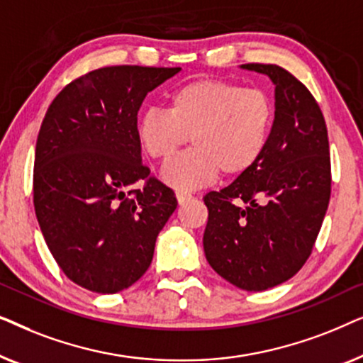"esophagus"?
<instances>
[{
  "label": "esophagus",
  "instance_id": "esophagus-1",
  "mask_svg": "<svg viewBox=\"0 0 363 363\" xmlns=\"http://www.w3.org/2000/svg\"><path fill=\"white\" fill-rule=\"evenodd\" d=\"M188 200H191V195L190 193H185V191H177V201L178 205H185Z\"/></svg>",
  "mask_w": 363,
  "mask_h": 363
}]
</instances>
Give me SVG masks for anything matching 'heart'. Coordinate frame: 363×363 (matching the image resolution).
I'll use <instances>...</instances> for the list:
<instances>
[{
    "mask_svg": "<svg viewBox=\"0 0 363 363\" xmlns=\"http://www.w3.org/2000/svg\"><path fill=\"white\" fill-rule=\"evenodd\" d=\"M276 121L272 97L223 79H196L170 96L168 111L147 108L137 118L138 145L153 160L173 158L160 178L180 191L205 188L223 177L238 178L255 168L269 145Z\"/></svg>",
    "mask_w": 363,
    "mask_h": 363,
    "instance_id": "1",
    "label": "heart"
}]
</instances>
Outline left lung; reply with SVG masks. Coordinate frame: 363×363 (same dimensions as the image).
<instances>
[{
	"label": "left lung",
	"mask_w": 363,
	"mask_h": 363,
	"mask_svg": "<svg viewBox=\"0 0 363 363\" xmlns=\"http://www.w3.org/2000/svg\"><path fill=\"white\" fill-rule=\"evenodd\" d=\"M241 69L274 84L276 121L259 163L203 198V247L223 279L259 292L291 279L314 247L330 198L329 138L315 99L291 72L274 64Z\"/></svg>",
	"instance_id": "8db88e82"
}]
</instances>
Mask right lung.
<instances>
[{
  "label": "right lung",
  "instance_id": "add662e5",
  "mask_svg": "<svg viewBox=\"0 0 363 363\" xmlns=\"http://www.w3.org/2000/svg\"><path fill=\"white\" fill-rule=\"evenodd\" d=\"M180 71L97 69L64 87L44 116L34 210L59 267L89 291L116 294L140 279L177 210L175 193L155 178L133 199L126 190L150 175L135 137L143 99Z\"/></svg>",
  "mask_w": 363,
  "mask_h": 363
}]
</instances>
